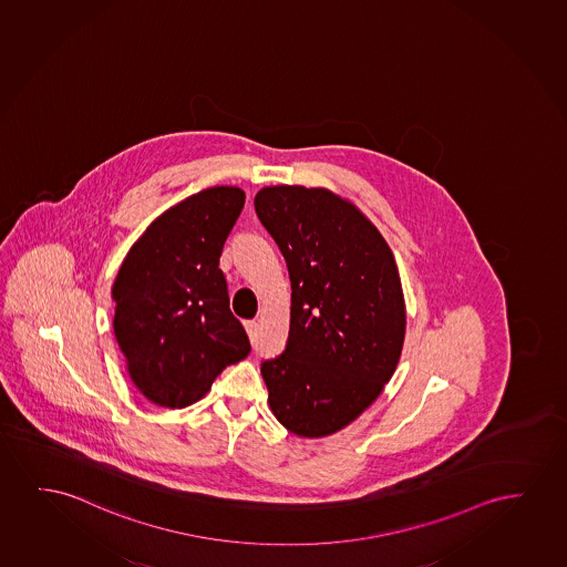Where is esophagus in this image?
I'll list each match as a JSON object with an SVG mask.
<instances>
[{
    "mask_svg": "<svg viewBox=\"0 0 567 567\" xmlns=\"http://www.w3.org/2000/svg\"><path fill=\"white\" fill-rule=\"evenodd\" d=\"M244 327H246V331H248L249 339H251V341H254V339H256V334H257L256 321H246V323H244Z\"/></svg>",
    "mask_w": 567,
    "mask_h": 567,
    "instance_id": "34e87169",
    "label": "esophagus"
}]
</instances>
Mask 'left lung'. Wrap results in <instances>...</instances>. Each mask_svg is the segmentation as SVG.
<instances>
[{
	"label": "left lung",
	"mask_w": 567,
	"mask_h": 567,
	"mask_svg": "<svg viewBox=\"0 0 567 567\" xmlns=\"http://www.w3.org/2000/svg\"><path fill=\"white\" fill-rule=\"evenodd\" d=\"M292 288L287 349L264 360L275 419L302 437L357 420L395 372L406 311L380 230L323 187L269 186L254 199Z\"/></svg>",
	"instance_id": "left-lung-1"
}]
</instances>
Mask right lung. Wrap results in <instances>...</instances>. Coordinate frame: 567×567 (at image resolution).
I'll return each mask as SVG.
<instances>
[{"instance_id": "right-lung-1", "label": "right lung", "mask_w": 567, "mask_h": 567, "mask_svg": "<svg viewBox=\"0 0 567 567\" xmlns=\"http://www.w3.org/2000/svg\"><path fill=\"white\" fill-rule=\"evenodd\" d=\"M244 203L246 194L233 186L187 197L148 225L117 271L114 334L151 403H197L226 365L251 350L218 269Z\"/></svg>"}]
</instances>
